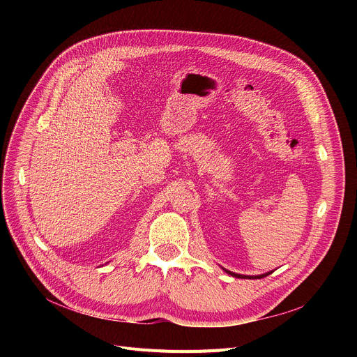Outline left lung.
Returning a JSON list of instances; mask_svg holds the SVG:
<instances>
[{
	"label": "left lung",
	"mask_w": 357,
	"mask_h": 357,
	"mask_svg": "<svg viewBox=\"0 0 357 357\" xmlns=\"http://www.w3.org/2000/svg\"><path fill=\"white\" fill-rule=\"evenodd\" d=\"M226 271L229 275H231V276H236V278H249V279H260V278H265V276H268L269 273H272V272H268V273H264V275H257V276H248V275H238V273H234V272H230V271H227V269H224Z\"/></svg>",
	"instance_id": "obj_1"
}]
</instances>
